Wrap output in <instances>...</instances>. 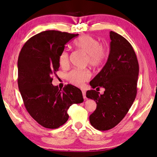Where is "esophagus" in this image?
Segmentation results:
<instances>
[{
  "label": "esophagus",
  "mask_w": 157,
  "mask_h": 157,
  "mask_svg": "<svg viewBox=\"0 0 157 157\" xmlns=\"http://www.w3.org/2000/svg\"><path fill=\"white\" fill-rule=\"evenodd\" d=\"M82 94H83V97H84V99L86 98V91L84 89H82Z\"/></svg>",
  "instance_id": "1"
}]
</instances>
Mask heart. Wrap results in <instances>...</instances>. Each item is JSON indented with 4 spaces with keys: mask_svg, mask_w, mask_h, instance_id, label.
<instances>
[{
    "mask_svg": "<svg viewBox=\"0 0 157 157\" xmlns=\"http://www.w3.org/2000/svg\"><path fill=\"white\" fill-rule=\"evenodd\" d=\"M74 45L77 48L84 52L87 56L88 64L97 67L101 65L106 59L108 55L107 49L105 46L101 45L98 40L90 36L84 35L76 40ZM59 65L63 69L69 67V54L67 51H63L59 56ZM91 73L88 69H73L67 74V80L71 84L81 86L84 82L90 78Z\"/></svg>",
    "mask_w": 157,
    "mask_h": 157,
    "instance_id": "heart-1",
    "label": "heart"
}]
</instances>
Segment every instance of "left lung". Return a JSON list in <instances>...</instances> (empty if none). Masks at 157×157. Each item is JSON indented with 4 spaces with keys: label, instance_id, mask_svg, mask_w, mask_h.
<instances>
[{
    "label": "left lung",
    "instance_id": "8db88e82",
    "mask_svg": "<svg viewBox=\"0 0 157 157\" xmlns=\"http://www.w3.org/2000/svg\"><path fill=\"white\" fill-rule=\"evenodd\" d=\"M110 38L107 61L90 82L92 88H104V94H100L94 90L86 92V97L96 103V110L90 115V122L101 131L113 128L124 118L137 94L139 65L134 50L117 33L110 32Z\"/></svg>",
    "mask_w": 157,
    "mask_h": 157
}]
</instances>
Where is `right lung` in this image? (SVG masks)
<instances>
[{"mask_svg":"<svg viewBox=\"0 0 157 157\" xmlns=\"http://www.w3.org/2000/svg\"><path fill=\"white\" fill-rule=\"evenodd\" d=\"M78 36L55 30L42 32L29 38L19 53V92L29 114L46 128L63 125L69 119L70 106L84 101L82 91L75 86L68 84L61 90L52 84L65 45Z\"/></svg>","mask_w":157,"mask_h":157,"instance_id":"obj_1","label":"right lung"}]
</instances>
